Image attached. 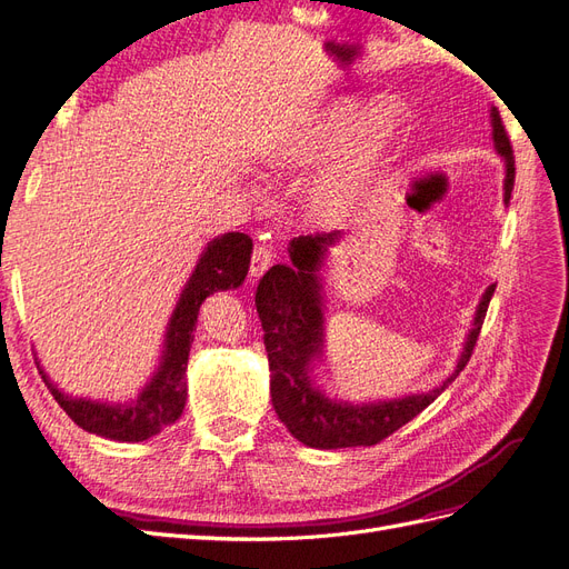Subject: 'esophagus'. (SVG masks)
I'll return each mask as SVG.
<instances>
[{
	"instance_id": "34e87169",
	"label": "esophagus",
	"mask_w": 569,
	"mask_h": 569,
	"mask_svg": "<svg viewBox=\"0 0 569 569\" xmlns=\"http://www.w3.org/2000/svg\"><path fill=\"white\" fill-rule=\"evenodd\" d=\"M272 258H274V253L270 247H256L253 256H251V268H249L251 278H256V280L261 278V274L272 266Z\"/></svg>"
}]
</instances>
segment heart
<instances>
[{"mask_svg":"<svg viewBox=\"0 0 569 569\" xmlns=\"http://www.w3.org/2000/svg\"><path fill=\"white\" fill-rule=\"evenodd\" d=\"M401 132L393 104L337 99L306 120L268 153V168L301 176L327 164L306 189V209L327 226L347 218L363 199L385 153Z\"/></svg>","mask_w":569,"mask_h":569,"instance_id":"obj_1","label":"heart"}]
</instances>
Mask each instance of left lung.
Returning <instances> with one entry per match:
<instances>
[{"instance_id":"1","label":"left lung","mask_w":569,"mask_h":569,"mask_svg":"<svg viewBox=\"0 0 569 569\" xmlns=\"http://www.w3.org/2000/svg\"><path fill=\"white\" fill-rule=\"evenodd\" d=\"M491 140L498 157L506 163L503 201L510 203L515 184L512 147L501 123V116L491 109ZM343 232L301 234L289 242V261L272 266L256 289V311L263 325V343L270 366V396L278 418L291 437L311 449H351V446H375L396 429L410 422L449 387L460 370L468 366L485 322L496 284L481 295L475 320L462 343L456 370L446 380L425 393H408L401 399L351 403L330 399L316 385L313 368L322 360L325 349V295L320 270L330 247Z\"/></svg>"}]
</instances>
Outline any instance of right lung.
Masks as SVG:
<instances>
[{"label": "right lung", "mask_w": 569, "mask_h": 569, "mask_svg": "<svg viewBox=\"0 0 569 569\" xmlns=\"http://www.w3.org/2000/svg\"><path fill=\"white\" fill-rule=\"evenodd\" d=\"M251 237L244 232H226L211 239L199 256L192 274L182 289L163 335V351L151 380L134 399L126 403H107L78 399L61 391L51 377L38 368L47 389L84 432L113 441H147L173 425L187 401V358L192 349L199 308L216 291L237 289L244 282L251 263Z\"/></svg>", "instance_id": "add662e5"}]
</instances>
